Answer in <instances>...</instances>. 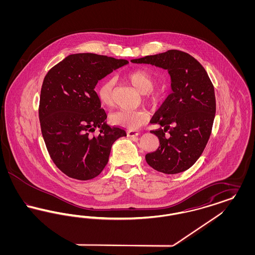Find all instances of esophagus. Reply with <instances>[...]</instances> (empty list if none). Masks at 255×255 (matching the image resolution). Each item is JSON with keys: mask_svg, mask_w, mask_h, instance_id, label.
Wrapping results in <instances>:
<instances>
[{"mask_svg": "<svg viewBox=\"0 0 255 255\" xmlns=\"http://www.w3.org/2000/svg\"><path fill=\"white\" fill-rule=\"evenodd\" d=\"M138 134H139V132H137V131H133V130L127 131V136H129V137H134V136H137Z\"/></svg>", "mask_w": 255, "mask_h": 255, "instance_id": "obj_1", "label": "esophagus"}]
</instances>
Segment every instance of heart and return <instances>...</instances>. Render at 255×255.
Masks as SVG:
<instances>
[{
  "instance_id": "obj_1",
  "label": "heart",
  "mask_w": 255,
  "mask_h": 255,
  "mask_svg": "<svg viewBox=\"0 0 255 255\" xmlns=\"http://www.w3.org/2000/svg\"><path fill=\"white\" fill-rule=\"evenodd\" d=\"M126 77L136 90L143 95L152 93L157 87V81L153 74L143 70H136L127 73ZM114 87L115 79L111 76L105 78L97 87V97L100 103L105 107H110L113 104ZM147 120L148 114L141 110H119L110 116V121L113 124L129 130L138 129Z\"/></svg>"
}]
</instances>
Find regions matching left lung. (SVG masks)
Instances as JSON below:
<instances>
[{
  "label": "left lung",
  "instance_id": "left-lung-1",
  "mask_svg": "<svg viewBox=\"0 0 255 255\" xmlns=\"http://www.w3.org/2000/svg\"><path fill=\"white\" fill-rule=\"evenodd\" d=\"M131 61L166 70L171 78L172 94L151 120L160 126L151 132L159 146L146 155L147 163L164 174L190 168L206 147L215 118V93L208 74L194 57L176 49Z\"/></svg>",
  "mask_w": 255,
  "mask_h": 255
}]
</instances>
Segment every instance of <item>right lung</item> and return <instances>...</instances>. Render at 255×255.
<instances>
[{
	"label": "right lung",
	"instance_id": "1",
	"mask_svg": "<svg viewBox=\"0 0 255 255\" xmlns=\"http://www.w3.org/2000/svg\"><path fill=\"white\" fill-rule=\"evenodd\" d=\"M94 53H75L50 69L41 89V131L55 165L68 177L87 181L98 176L109 160L113 143L126 132L111 127L95 88L113 71L127 65ZM100 129L97 137L91 133Z\"/></svg>",
	"mask_w": 255,
	"mask_h": 255
}]
</instances>
